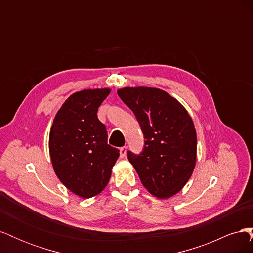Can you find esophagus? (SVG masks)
Segmentation results:
<instances>
[{
  "mask_svg": "<svg viewBox=\"0 0 253 253\" xmlns=\"http://www.w3.org/2000/svg\"><path fill=\"white\" fill-rule=\"evenodd\" d=\"M126 150H127V147H122V148L119 149L120 157H126Z\"/></svg>",
  "mask_w": 253,
  "mask_h": 253,
  "instance_id": "obj_1",
  "label": "esophagus"
}]
</instances>
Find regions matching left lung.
<instances>
[{
    "label": "left lung",
    "instance_id": "obj_1",
    "mask_svg": "<svg viewBox=\"0 0 253 253\" xmlns=\"http://www.w3.org/2000/svg\"><path fill=\"white\" fill-rule=\"evenodd\" d=\"M139 122L144 137L140 154L127 158L143 187L158 198H169L186 185L196 163V132L192 118L167 91L155 87L117 90Z\"/></svg>",
    "mask_w": 253,
    "mask_h": 253
}]
</instances>
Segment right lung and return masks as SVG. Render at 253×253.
Here are the masks:
<instances>
[{"label":"right lung","mask_w":253,"mask_h":253,"mask_svg":"<svg viewBox=\"0 0 253 253\" xmlns=\"http://www.w3.org/2000/svg\"><path fill=\"white\" fill-rule=\"evenodd\" d=\"M110 88L74 93L57 112L49 133L53 171L73 193L96 196L109 183L119 150L108 144L105 126L97 117L98 108Z\"/></svg>","instance_id":"right-lung-1"}]
</instances>
